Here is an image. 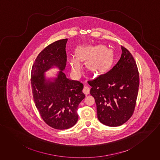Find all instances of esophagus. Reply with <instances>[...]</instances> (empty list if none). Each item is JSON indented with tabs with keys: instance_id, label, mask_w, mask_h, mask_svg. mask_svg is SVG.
<instances>
[{
	"instance_id": "34e87169",
	"label": "esophagus",
	"mask_w": 160,
	"mask_h": 160,
	"mask_svg": "<svg viewBox=\"0 0 160 160\" xmlns=\"http://www.w3.org/2000/svg\"><path fill=\"white\" fill-rule=\"evenodd\" d=\"M89 91H90V88L88 86H85L84 88L83 89V92L84 94H85L86 95H88L89 94Z\"/></svg>"
}]
</instances>
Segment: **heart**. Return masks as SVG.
<instances>
[{
    "instance_id": "heart-1",
    "label": "heart",
    "mask_w": 160,
    "mask_h": 160,
    "mask_svg": "<svg viewBox=\"0 0 160 160\" xmlns=\"http://www.w3.org/2000/svg\"><path fill=\"white\" fill-rule=\"evenodd\" d=\"M77 58L72 57L69 59V64L73 75L78 77L82 71V64L80 62L88 61V67L96 73L106 69L112 59V52L109 49L101 45L80 48L77 51Z\"/></svg>"
}]
</instances>
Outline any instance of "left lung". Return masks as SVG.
I'll return each mask as SVG.
<instances>
[{"label":"left lung","mask_w":160,"mask_h":160,"mask_svg":"<svg viewBox=\"0 0 160 160\" xmlns=\"http://www.w3.org/2000/svg\"><path fill=\"white\" fill-rule=\"evenodd\" d=\"M122 54L108 71L88 81L90 94L97 107L98 118L108 126H118L132 115L139 87L136 62L131 53L122 46Z\"/></svg>","instance_id":"1"}]
</instances>
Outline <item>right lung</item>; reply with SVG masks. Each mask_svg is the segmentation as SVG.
Segmentation results:
<instances>
[{"mask_svg": "<svg viewBox=\"0 0 160 160\" xmlns=\"http://www.w3.org/2000/svg\"><path fill=\"white\" fill-rule=\"evenodd\" d=\"M68 38L50 44L38 54L32 68L31 82L36 107L43 120L56 129H67L78 120L77 110L85 95L83 85L68 78L63 72L66 65ZM53 66L61 71L52 82L44 72Z\"/></svg>", "mask_w": 160, "mask_h": 160, "instance_id": "obj_1", "label": "right lung"}]
</instances>
